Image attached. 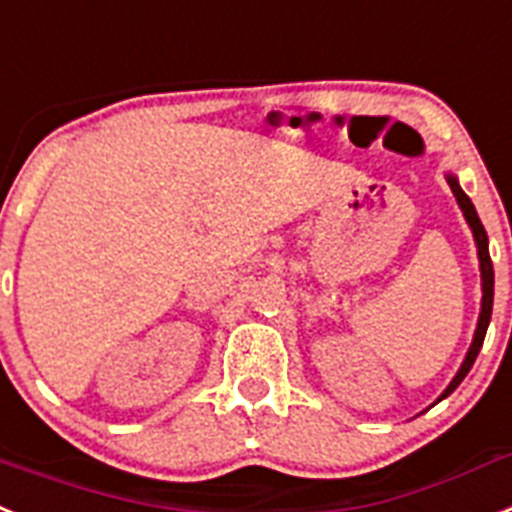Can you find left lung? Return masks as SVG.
Masks as SVG:
<instances>
[{
    "mask_svg": "<svg viewBox=\"0 0 512 512\" xmlns=\"http://www.w3.org/2000/svg\"><path fill=\"white\" fill-rule=\"evenodd\" d=\"M445 181H448V186H451L458 207H461V212H464L466 225L471 227V235H474L476 256H479V272H482V308H479V321H476V331H474V339H471L469 352H466V357H464V362H461L458 373L453 375V381L448 383V386H445V391L438 396V401H443L445 396H451V393L461 386V381L466 378V373L471 370V365H474L476 355H479V349H482V344H484V334H487L489 318H492V300H495V269H492V259H489L487 230H484L482 220H479V214H476L471 199L464 194V189H461L458 178L453 176V173H445ZM438 401H435V404H438Z\"/></svg>",
    "mask_w": 512,
    "mask_h": 512,
    "instance_id": "8db88e82",
    "label": "left lung"
}]
</instances>
